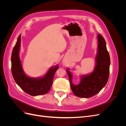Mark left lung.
Instances as JSON below:
<instances>
[{"mask_svg":"<svg viewBox=\"0 0 126 126\" xmlns=\"http://www.w3.org/2000/svg\"><path fill=\"white\" fill-rule=\"evenodd\" d=\"M98 54L96 57V66L91 74L82 77L80 83L75 85L72 83V75L68 69L71 89L75 96L81 98H89L98 94L108 81L109 76L110 59L107 49L106 41L101 35L98 34Z\"/></svg>","mask_w":126,"mask_h":126,"instance_id":"8db88e82","label":"left lung"}]
</instances>
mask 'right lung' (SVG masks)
Segmentation results:
<instances>
[{
  "label": "right lung",
  "instance_id": "1",
  "mask_svg": "<svg viewBox=\"0 0 126 126\" xmlns=\"http://www.w3.org/2000/svg\"><path fill=\"white\" fill-rule=\"evenodd\" d=\"M20 41V35L11 54V72L15 82L25 93L32 96H39L47 94L51 88L54 75L59 67L56 66L50 68L47 74L41 78L32 79L28 77L22 70L19 57Z\"/></svg>",
  "mask_w": 126,
  "mask_h": 126
}]
</instances>
